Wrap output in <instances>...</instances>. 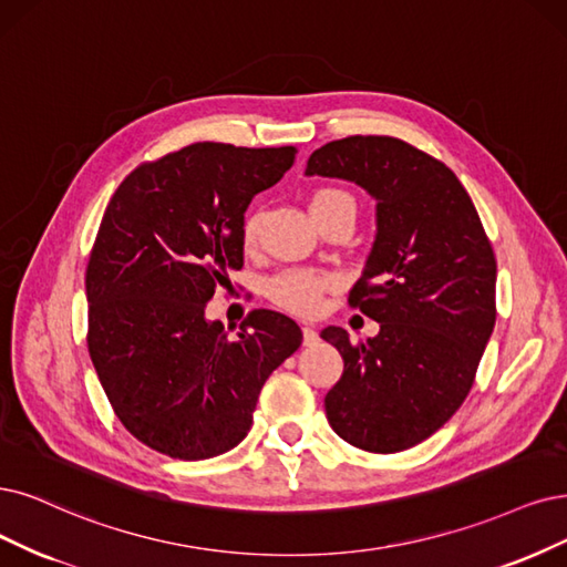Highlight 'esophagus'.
<instances>
[{
    "mask_svg": "<svg viewBox=\"0 0 567 567\" xmlns=\"http://www.w3.org/2000/svg\"><path fill=\"white\" fill-rule=\"evenodd\" d=\"M303 346H316L318 343V331H316V327H310V324H303Z\"/></svg>",
    "mask_w": 567,
    "mask_h": 567,
    "instance_id": "34e87169",
    "label": "esophagus"
}]
</instances>
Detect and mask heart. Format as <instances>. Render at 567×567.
I'll return each mask as SVG.
<instances>
[{"label": "heart", "instance_id": "b5f03b06", "mask_svg": "<svg viewBox=\"0 0 567 567\" xmlns=\"http://www.w3.org/2000/svg\"><path fill=\"white\" fill-rule=\"evenodd\" d=\"M337 200H352V198L346 192H339V188H320V192H316L310 198V209H316L327 203H337ZM257 234H259V215H247L243 221L245 247H251L257 243ZM329 285H331V280L327 276H322V272L287 270L270 280L268 295L278 306H282L291 312H301V316H308V312H316L320 308L322 295Z\"/></svg>", "mask_w": 567, "mask_h": 567}]
</instances>
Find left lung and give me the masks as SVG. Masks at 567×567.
Instances as JSON below:
<instances>
[{
    "label": "left lung",
    "instance_id": "1",
    "mask_svg": "<svg viewBox=\"0 0 567 567\" xmlns=\"http://www.w3.org/2000/svg\"><path fill=\"white\" fill-rule=\"evenodd\" d=\"M306 175L354 182L375 200V240L348 303L381 331L352 343L341 327L322 329L343 358L327 421L362 451H406L472 390L495 327L491 240L451 167L404 140H333L310 154Z\"/></svg>",
    "mask_w": 567,
    "mask_h": 567
}]
</instances>
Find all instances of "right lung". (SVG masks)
Instances as JSON below:
<instances>
[{"label": "right lung", "mask_w": 567, "mask_h": 567, "mask_svg": "<svg viewBox=\"0 0 567 567\" xmlns=\"http://www.w3.org/2000/svg\"><path fill=\"white\" fill-rule=\"evenodd\" d=\"M295 158V146L196 142L135 167L104 209L86 268L89 352L123 427L163 455L238 446L266 379L301 346L276 310H251L236 339L205 318L243 268L247 205Z\"/></svg>", "instance_id": "1"}]
</instances>
